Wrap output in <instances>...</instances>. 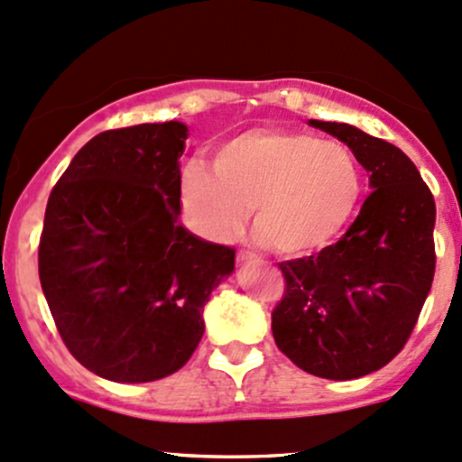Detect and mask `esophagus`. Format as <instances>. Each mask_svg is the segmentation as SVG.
I'll return each instance as SVG.
<instances>
[{"instance_id": "obj_1", "label": "esophagus", "mask_w": 462, "mask_h": 462, "mask_svg": "<svg viewBox=\"0 0 462 462\" xmlns=\"http://www.w3.org/2000/svg\"><path fill=\"white\" fill-rule=\"evenodd\" d=\"M236 261H239V263H256V256L250 254V252H239V254H236Z\"/></svg>"}]
</instances>
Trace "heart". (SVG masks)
<instances>
[{
	"label": "heart",
	"instance_id": "b5f03b06",
	"mask_svg": "<svg viewBox=\"0 0 462 462\" xmlns=\"http://www.w3.org/2000/svg\"><path fill=\"white\" fill-rule=\"evenodd\" d=\"M364 197L353 151L302 131L252 129L215 153V171L190 162L180 199L192 230L232 241L254 210L258 239L278 254L322 250L348 227Z\"/></svg>",
	"mask_w": 462,
	"mask_h": 462
}]
</instances>
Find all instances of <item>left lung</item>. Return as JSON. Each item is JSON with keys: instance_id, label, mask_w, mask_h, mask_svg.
I'll return each mask as SVG.
<instances>
[{"instance_id": "obj_1", "label": "left lung", "mask_w": 462, "mask_h": 462, "mask_svg": "<svg viewBox=\"0 0 462 462\" xmlns=\"http://www.w3.org/2000/svg\"><path fill=\"white\" fill-rule=\"evenodd\" d=\"M309 125L353 151L371 195L337 243L281 263L287 289L272 333L298 368L346 382L386 366L408 342L434 281L437 206L402 149L346 123Z\"/></svg>"}]
</instances>
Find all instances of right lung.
Here are the masks:
<instances>
[{
  "instance_id": "1",
  "label": "right lung",
  "mask_w": 462,
  "mask_h": 462,
  "mask_svg": "<svg viewBox=\"0 0 462 462\" xmlns=\"http://www.w3.org/2000/svg\"><path fill=\"white\" fill-rule=\"evenodd\" d=\"M189 126L153 123L91 138L45 208L39 278L69 353L98 377L144 383L180 371L204 336L235 250L180 223Z\"/></svg>"
}]
</instances>
